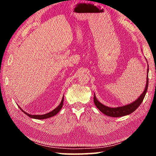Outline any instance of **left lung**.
Here are the masks:
<instances>
[{
  "label": "left lung",
  "instance_id": "8db88e82",
  "mask_svg": "<svg viewBox=\"0 0 156 156\" xmlns=\"http://www.w3.org/2000/svg\"><path fill=\"white\" fill-rule=\"evenodd\" d=\"M148 73H149V67H148L147 69V83H146V87H145V89L140 97L136 100H135L132 103L125 105V106L122 107H119L116 108H112L109 107L107 106H105V105H102L96 99V97L95 96H94V104L96 105V107L98 109L100 112L103 113L104 114L107 115L108 116H111V117H122V116H125L126 115L131 114V113H133L134 111H135L137 108H138L142 102L143 101L144 98L146 95V93L148 89V85H149V77H148Z\"/></svg>",
  "mask_w": 156,
  "mask_h": 156
}]
</instances>
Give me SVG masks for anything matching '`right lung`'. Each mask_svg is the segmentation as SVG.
<instances>
[{"instance_id": "1", "label": "right lung", "mask_w": 156, "mask_h": 156, "mask_svg": "<svg viewBox=\"0 0 156 156\" xmlns=\"http://www.w3.org/2000/svg\"><path fill=\"white\" fill-rule=\"evenodd\" d=\"M63 101H64V96H63V98H62V99L61 100V102H60V105L56 108V109H54V110L51 111V112H50L49 113H46V114H43V115H31V114H29V113L24 112V111H23L22 109H21L20 107H19V108H20V110L22 111L23 112H24L26 115H27L29 117H30L31 118H35V119H38V120L46 119V118H51V117H52V116L56 115L57 113L60 112V109H61V108L62 107Z\"/></svg>"}]
</instances>
